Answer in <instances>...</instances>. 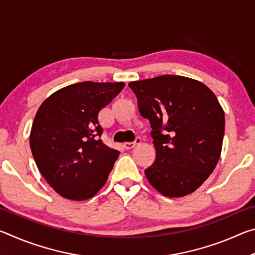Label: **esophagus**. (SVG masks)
Segmentation results:
<instances>
[{"instance_id": "34e87169", "label": "esophagus", "mask_w": 255, "mask_h": 255, "mask_svg": "<svg viewBox=\"0 0 255 255\" xmlns=\"http://www.w3.org/2000/svg\"><path fill=\"white\" fill-rule=\"evenodd\" d=\"M140 143H141L140 138H136V140H135V141H132V143H125V144H124V148H126V149H131V148L135 147L136 145H139Z\"/></svg>"}]
</instances>
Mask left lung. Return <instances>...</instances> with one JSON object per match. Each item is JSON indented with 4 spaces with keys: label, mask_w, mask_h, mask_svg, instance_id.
I'll use <instances>...</instances> for the list:
<instances>
[{
    "label": "left lung",
    "mask_w": 255,
    "mask_h": 255,
    "mask_svg": "<svg viewBox=\"0 0 255 255\" xmlns=\"http://www.w3.org/2000/svg\"><path fill=\"white\" fill-rule=\"evenodd\" d=\"M128 85L153 129L156 159L145 170L148 182L170 198L196 191L213 173L222 153L225 114L214 92L199 81L179 75Z\"/></svg>",
    "instance_id": "obj_1"
}]
</instances>
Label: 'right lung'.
I'll return each instance as SVG.
<instances>
[{"instance_id": "obj_1", "label": "right lung", "mask_w": 255, "mask_h": 255, "mask_svg": "<svg viewBox=\"0 0 255 255\" xmlns=\"http://www.w3.org/2000/svg\"><path fill=\"white\" fill-rule=\"evenodd\" d=\"M124 88V82H81L41 103L30 131V147L38 170L59 196L86 200L106 184L119 152L99 139L98 116Z\"/></svg>"}]
</instances>
